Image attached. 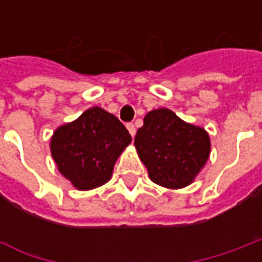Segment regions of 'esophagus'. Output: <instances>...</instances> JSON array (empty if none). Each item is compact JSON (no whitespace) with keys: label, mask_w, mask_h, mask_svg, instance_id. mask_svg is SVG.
I'll list each match as a JSON object with an SVG mask.
<instances>
[{"label":"esophagus","mask_w":262,"mask_h":262,"mask_svg":"<svg viewBox=\"0 0 262 262\" xmlns=\"http://www.w3.org/2000/svg\"><path fill=\"white\" fill-rule=\"evenodd\" d=\"M126 127H127V130H129V133L132 135V137L136 135V127H135V125H133V123H127V125H126Z\"/></svg>","instance_id":"esophagus-1"}]
</instances>
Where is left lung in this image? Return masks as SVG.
I'll return each mask as SVG.
<instances>
[{
  "label": "left lung",
  "mask_w": 262,
  "mask_h": 262,
  "mask_svg": "<svg viewBox=\"0 0 262 262\" xmlns=\"http://www.w3.org/2000/svg\"><path fill=\"white\" fill-rule=\"evenodd\" d=\"M135 146L150 180L170 189L189 185L210 154L208 132L184 122L167 108L144 116Z\"/></svg>",
  "instance_id": "8db88e82"
}]
</instances>
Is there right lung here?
Wrapping results in <instances>:
<instances>
[{
  "mask_svg": "<svg viewBox=\"0 0 262 262\" xmlns=\"http://www.w3.org/2000/svg\"><path fill=\"white\" fill-rule=\"evenodd\" d=\"M130 142L129 132L115 115L94 106L57 127L50 150L60 174L74 188L88 191L111 180L116 160Z\"/></svg>",
  "mask_w": 262,
  "mask_h": 262,
  "instance_id": "right-lung-1",
  "label": "right lung"
}]
</instances>
